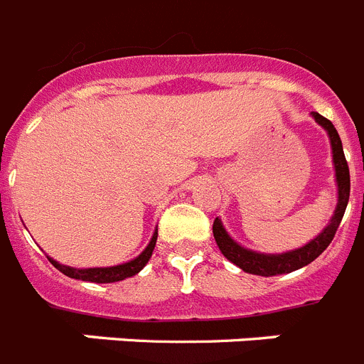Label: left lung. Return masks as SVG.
Wrapping results in <instances>:
<instances>
[{
  "instance_id": "1",
  "label": "left lung",
  "mask_w": 364,
  "mask_h": 364,
  "mask_svg": "<svg viewBox=\"0 0 364 364\" xmlns=\"http://www.w3.org/2000/svg\"><path fill=\"white\" fill-rule=\"evenodd\" d=\"M314 117L315 121L326 129L328 135H330L331 150H333L335 176H337V186H339V203H337V208H335L333 218H331L330 225L322 230L317 238L311 240L308 245L295 249V251L284 252V255H260V252L240 247L238 243L227 235L223 225H221V221L216 218L213 223V232L214 238H216L218 247H220V251L223 252V257H225L227 260H230L232 264L238 265L240 269H243L245 273L260 274V277H274V274L291 273V271L300 269V267L311 264L318 255L324 252V249L330 245L335 232L339 229L341 220H343L344 210H346V205H348L350 200L348 163H346V157H344L343 143H341V137L339 134H337L335 126L328 121L326 117H322L321 113L314 112Z\"/></svg>"
}]
</instances>
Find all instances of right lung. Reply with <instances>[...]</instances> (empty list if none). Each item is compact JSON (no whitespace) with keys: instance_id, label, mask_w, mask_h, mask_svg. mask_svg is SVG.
<instances>
[{"instance_id":"obj_1","label":"right lung","mask_w":364,"mask_h":364,"mask_svg":"<svg viewBox=\"0 0 364 364\" xmlns=\"http://www.w3.org/2000/svg\"><path fill=\"white\" fill-rule=\"evenodd\" d=\"M157 240V230L151 236L148 247L144 249L141 255H139L135 260L126 262L122 265H113V267H91V269H75V267H68V265H62L58 262H55L53 258H49V262L55 265L56 269L62 271L65 277L77 278V280H86V282H97V284H109V282H119V280H124V278L134 277L139 271L143 269L144 265L150 260L154 247H156Z\"/></svg>"}]
</instances>
